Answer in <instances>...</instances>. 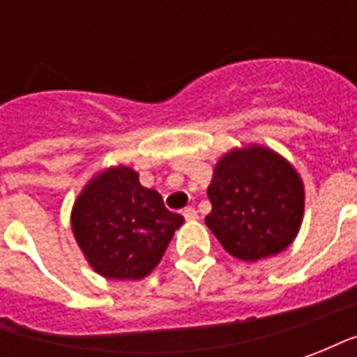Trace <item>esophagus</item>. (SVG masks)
<instances>
[{"label":"esophagus","mask_w":357,"mask_h":357,"mask_svg":"<svg viewBox=\"0 0 357 357\" xmlns=\"http://www.w3.org/2000/svg\"><path fill=\"white\" fill-rule=\"evenodd\" d=\"M181 214H183V218H185V220H189V222H193V220H197V218H199V212H197L195 208H191V206H187V208L183 210Z\"/></svg>","instance_id":"34e87169"}]
</instances>
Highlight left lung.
<instances>
[{
    "label": "left lung",
    "instance_id": "left-lung-1",
    "mask_svg": "<svg viewBox=\"0 0 357 357\" xmlns=\"http://www.w3.org/2000/svg\"><path fill=\"white\" fill-rule=\"evenodd\" d=\"M206 225L222 247L243 262L283 252L304 218V181L273 149L250 143L227 151L208 185Z\"/></svg>",
    "mask_w": 357,
    "mask_h": 357
}]
</instances>
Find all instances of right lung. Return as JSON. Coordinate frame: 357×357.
I'll list each match as a JSON object with an SVG mask.
<instances>
[{
	"instance_id": "right-lung-1",
	"label": "right lung",
	"mask_w": 357,
	"mask_h": 357,
	"mask_svg": "<svg viewBox=\"0 0 357 357\" xmlns=\"http://www.w3.org/2000/svg\"><path fill=\"white\" fill-rule=\"evenodd\" d=\"M74 239L93 271L105 279L139 281L160 264L183 216L164 206L155 189L124 166L97 172L74 201Z\"/></svg>"
}]
</instances>
